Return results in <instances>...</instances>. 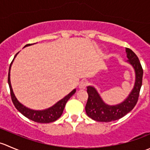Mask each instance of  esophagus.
I'll return each instance as SVG.
<instances>
[{
  "label": "esophagus",
  "instance_id": "1",
  "mask_svg": "<svg viewBox=\"0 0 150 150\" xmlns=\"http://www.w3.org/2000/svg\"><path fill=\"white\" fill-rule=\"evenodd\" d=\"M88 85V83L86 82V81H81V83H80L79 84V88L80 89H85L86 88V86H87Z\"/></svg>",
  "mask_w": 150,
  "mask_h": 150
}]
</instances>
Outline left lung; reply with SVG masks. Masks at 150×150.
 <instances>
[{"label": "left lung", "mask_w": 150, "mask_h": 150, "mask_svg": "<svg viewBox=\"0 0 150 150\" xmlns=\"http://www.w3.org/2000/svg\"><path fill=\"white\" fill-rule=\"evenodd\" d=\"M127 62L133 67L135 72V83L131 91L126 99L115 105L106 104L93 86H87L88 94L86 112L87 115L98 122H111L118 120L134 109L138 101L142 84L143 69L139 58L130 48H125Z\"/></svg>", "instance_id": "8db88e82"}]
</instances>
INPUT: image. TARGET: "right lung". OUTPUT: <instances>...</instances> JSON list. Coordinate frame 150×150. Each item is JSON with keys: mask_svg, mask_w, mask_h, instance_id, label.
I'll use <instances>...</instances> for the list:
<instances>
[{"mask_svg": "<svg viewBox=\"0 0 150 150\" xmlns=\"http://www.w3.org/2000/svg\"><path fill=\"white\" fill-rule=\"evenodd\" d=\"M30 45L32 44H27L25 47L30 46ZM25 47H24V48H25ZM18 54H19V52L15 55L13 61L11 63L8 75V83L10 88L11 96V100L12 102H13V104H14L15 107H16V108L17 109L18 111L20 112L24 116H25V117H28V119L33 120V121L35 122H40V123H49V122L56 121L57 119L59 118V117H61V115H62L63 110H64V107H65L66 103L67 102V101L69 100V98L76 92V89L72 90L69 94L67 95V96H64L63 99H62L61 100L57 102L54 105H53L52 107H49V108L48 109H45V110H32V109L27 107L26 106L23 105V104L20 103V102L18 101V99H16V97L15 96L13 91V89H12L11 84L10 81L11 67V64L12 63H13V60H14L15 57L17 56Z\"/></svg>", "mask_w": 150, "mask_h": 150, "instance_id": "obj_1", "label": "right lung"}]
</instances>
